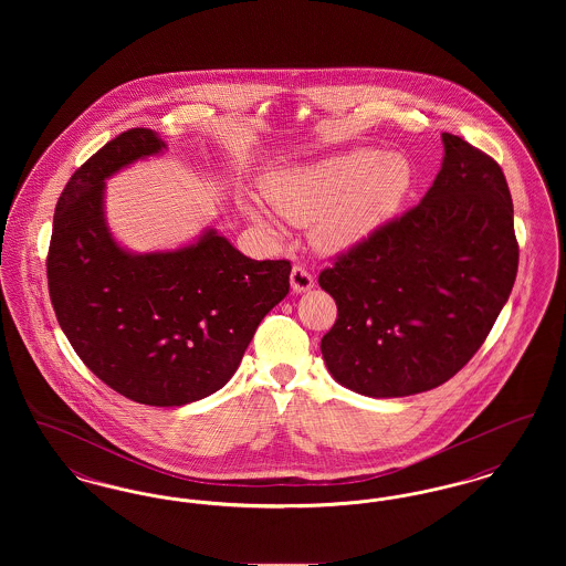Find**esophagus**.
Wrapping results in <instances>:
<instances>
[{
	"label": "esophagus",
	"instance_id": "esophagus-1",
	"mask_svg": "<svg viewBox=\"0 0 566 566\" xmlns=\"http://www.w3.org/2000/svg\"><path fill=\"white\" fill-rule=\"evenodd\" d=\"M291 286H293L295 293H307L310 289H314V275L305 268L296 265L291 271Z\"/></svg>",
	"mask_w": 566,
	"mask_h": 566
}]
</instances>
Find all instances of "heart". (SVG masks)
<instances>
[{
	"instance_id": "b5f03b06",
	"label": "heart",
	"mask_w": 566,
	"mask_h": 566,
	"mask_svg": "<svg viewBox=\"0 0 566 566\" xmlns=\"http://www.w3.org/2000/svg\"><path fill=\"white\" fill-rule=\"evenodd\" d=\"M261 187L277 214L295 224L314 222L312 235L321 250L346 252L369 240L401 208L411 189V165L399 153L356 148L275 167ZM243 212L270 227V216L256 201H245Z\"/></svg>"
}]
</instances>
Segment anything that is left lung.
Here are the masks:
<instances>
[{
	"mask_svg": "<svg viewBox=\"0 0 566 566\" xmlns=\"http://www.w3.org/2000/svg\"><path fill=\"white\" fill-rule=\"evenodd\" d=\"M441 139V169L422 201L318 277L337 303L321 342L326 369L365 397H409L457 376L515 282L503 169L458 135Z\"/></svg>",
	"mask_w": 566,
	"mask_h": 566,
	"instance_id": "1",
	"label": "left lung"
}]
</instances>
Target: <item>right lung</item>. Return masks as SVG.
Returning a JSON list of instances; mask_svg holds the SVG:
<instances>
[{"label":"right lung","instance_id":"add662e5","mask_svg":"<svg viewBox=\"0 0 566 566\" xmlns=\"http://www.w3.org/2000/svg\"><path fill=\"white\" fill-rule=\"evenodd\" d=\"M167 150L129 129L70 178L46 261L54 314L82 363L135 403L182 407L220 390L256 326L289 295V261H254L203 229L176 250L134 252L114 240L106 180Z\"/></svg>","mask_w":566,"mask_h":566}]
</instances>
